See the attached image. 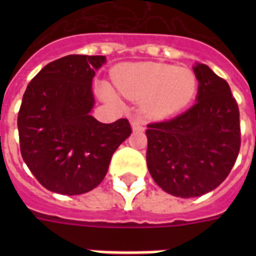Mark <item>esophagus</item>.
Returning a JSON list of instances; mask_svg holds the SVG:
<instances>
[{"label":"esophagus","mask_w":256,"mask_h":256,"mask_svg":"<svg viewBox=\"0 0 256 256\" xmlns=\"http://www.w3.org/2000/svg\"><path fill=\"white\" fill-rule=\"evenodd\" d=\"M132 130H134V132H144V124H142V122H140V120H132Z\"/></svg>","instance_id":"1"}]
</instances>
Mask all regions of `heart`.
Instances as JSON below:
<instances>
[{
  "instance_id": "1",
  "label": "heart",
  "mask_w": 256,
  "mask_h": 256,
  "mask_svg": "<svg viewBox=\"0 0 256 256\" xmlns=\"http://www.w3.org/2000/svg\"><path fill=\"white\" fill-rule=\"evenodd\" d=\"M112 80L124 96L144 100L148 114L158 118L174 116L186 108L198 88L191 70L162 64H128L114 72ZM100 92L106 100H116L106 84Z\"/></svg>"
}]
</instances>
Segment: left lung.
I'll return each instance as SVG.
<instances>
[{
    "mask_svg": "<svg viewBox=\"0 0 256 256\" xmlns=\"http://www.w3.org/2000/svg\"><path fill=\"white\" fill-rule=\"evenodd\" d=\"M192 69L199 82L194 106L146 130L148 171L162 190L179 198L216 188L240 148L239 108L228 84L204 64Z\"/></svg>",
    "mask_w": 256,
    "mask_h": 256,
    "instance_id": "8db88e82",
    "label": "left lung"
}]
</instances>
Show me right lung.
I'll list each match as a JSON object with an SVG mask.
<instances>
[{"label":"right lung","mask_w":256,"mask_h":256,"mask_svg":"<svg viewBox=\"0 0 256 256\" xmlns=\"http://www.w3.org/2000/svg\"><path fill=\"white\" fill-rule=\"evenodd\" d=\"M104 56L72 54L50 62L30 81L18 112L22 158L48 190L78 195L96 187L118 146L132 134L128 120L100 124L90 116L92 82Z\"/></svg>","instance_id":"right-lung-1"}]
</instances>
